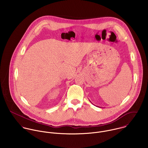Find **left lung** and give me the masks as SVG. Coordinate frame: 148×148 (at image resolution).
<instances>
[{
  "instance_id": "1",
  "label": "left lung",
  "mask_w": 148,
  "mask_h": 148,
  "mask_svg": "<svg viewBox=\"0 0 148 148\" xmlns=\"http://www.w3.org/2000/svg\"><path fill=\"white\" fill-rule=\"evenodd\" d=\"M89 101H90V100H89ZM90 103H92V102H91V101H90ZM97 106V107H99V108H101V107H100V106Z\"/></svg>"
}]
</instances>
